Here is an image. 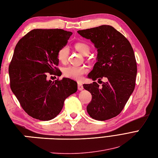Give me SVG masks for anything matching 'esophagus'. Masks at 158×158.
<instances>
[{
	"label": "esophagus",
	"mask_w": 158,
	"mask_h": 158,
	"mask_svg": "<svg viewBox=\"0 0 158 158\" xmlns=\"http://www.w3.org/2000/svg\"><path fill=\"white\" fill-rule=\"evenodd\" d=\"M78 89L79 90H82L84 89L83 86H82V84L80 82H78Z\"/></svg>",
	"instance_id": "obj_1"
}]
</instances>
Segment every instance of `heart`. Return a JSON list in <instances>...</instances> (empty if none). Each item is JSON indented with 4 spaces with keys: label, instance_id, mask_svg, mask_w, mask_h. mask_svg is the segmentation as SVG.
I'll use <instances>...</instances> for the list:
<instances>
[{
    "label": "heart",
    "instance_id": "obj_1",
    "mask_svg": "<svg viewBox=\"0 0 158 158\" xmlns=\"http://www.w3.org/2000/svg\"><path fill=\"white\" fill-rule=\"evenodd\" d=\"M76 50L79 51L83 55H88L90 52V47L84 43H78L75 45ZM69 55V48L68 46H64L59 50L57 52V58L62 63H65L68 59ZM88 72V69L85 66L69 65L64 69V74L68 78L80 80L84 73Z\"/></svg>",
    "mask_w": 158,
    "mask_h": 158
}]
</instances>
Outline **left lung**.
<instances>
[{
    "mask_svg": "<svg viewBox=\"0 0 158 158\" xmlns=\"http://www.w3.org/2000/svg\"><path fill=\"white\" fill-rule=\"evenodd\" d=\"M80 36L89 39L97 49V62L88 75L96 82L83 87L92 94V100L86 110L93 119L104 121L114 118L123 110L133 93L137 67L134 51L131 43L114 27L103 25L78 30Z\"/></svg>",
    "mask_w": 158,
    "mask_h": 158,
    "instance_id": "8db88e82",
    "label": "left lung"
}]
</instances>
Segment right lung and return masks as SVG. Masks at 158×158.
Returning a JSON list of instances; mask_svg holds the SVG:
<instances>
[{"label": "right lung", "mask_w": 158, "mask_h": 158, "mask_svg": "<svg viewBox=\"0 0 158 158\" xmlns=\"http://www.w3.org/2000/svg\"><path fill=\"white\" fill-rule=\"evenodd\" d=\"M72 34L62 29H34L16 44L9 68L10 89L24 111L37 120L55 118L65 99L78 89L77 82L68 78L47 79V73L59 76L57 52Z\"/></svg>", "instance_id": "obj_1"}]
</instances>
